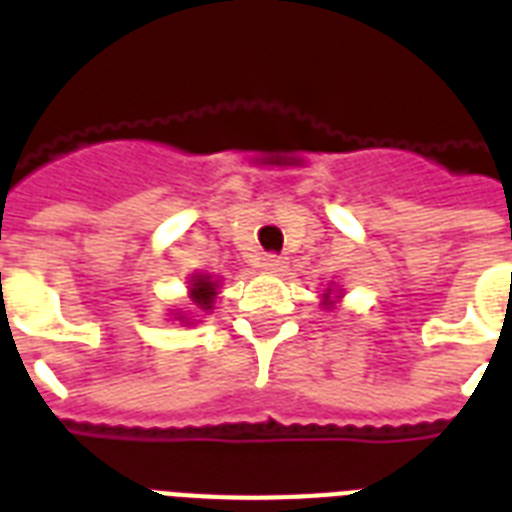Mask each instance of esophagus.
<instances>
[{"instance_id": "obj_1", "label": "esophagus", "mask_w": 512, "mask_h": 512, "mask_svg": "<svg viewBox=\"0 0 512 512\" xmlns=\"http://www.w3.org/2000/svg\"><path fill=\"white\" fill-rule=\"evenodd\" d=\"M260 268H263V271H268V273H281L284 268H287V260H284V257H279V255H265L263 263H260Z\"/></svg>"}]
</instances>
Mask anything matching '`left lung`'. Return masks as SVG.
<instances>
[{"label": "left lung", "mask_w": 512, "mask_h": 512, "mask_svg": "<svg viewBox=\"0 0 512 512\" xmlns=\"http://www.w3.org/2000/svg\"><path fill=\"white\" fill-rule=\"evenodd\" d=\"M340 292H342V289H340ZM332 297H335V295H332V289H327V292H324V305H335V300H332Z\"/></svg>", "instance_id": "8db88e82"}]
</instances>
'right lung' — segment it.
Listing matches in <instances>:
<instances>
[{"label":"right lung","mask_w":512,"mask_h":512,"mask_svg":"<svg viewBox=\"0 0 512 512\" xmlns=\"http://www.w3.org/2000/svg\"><path fill=\"white\" fill-rule=\"evenodd\" d=\"M191 300L196 308L201 311H212L215 308V297H217V281L207 273H193L191 276Z\"/></svg>","instance_id":"add662e5"}]
</instances>
